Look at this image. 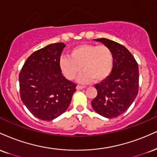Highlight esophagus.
Returning a JSON list of instances; mask_svg holds the SVG:
<instances>
[{
	"mask_svg": "<svg viewBox=\"0 0 157 157\" xmlns=\"http://www.w3.org/2000/svg\"><path fill=\"white\" fill-rule=\"evenodd\" d=\"M86 88V86H81V85H77V90L82 89V88Z\"/></svg>",
	"mask_w": 157,
	"mask_h": 157,
	"instance_id": "34e87169",
	"label": "esophagus"
}]
</instances>
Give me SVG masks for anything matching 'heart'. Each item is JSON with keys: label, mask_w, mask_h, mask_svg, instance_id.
<instances>
[{"label": "heart", "mask_w": 157, "mask_h": 157, "mask_svg": "<svg viewBox=\"0 0 157 157\" xmlns=\"http://www.w3.org/2000/svg\"><path fill=\"white\" fill-rule=\"evenodd\" d=\"M70 57L62 56L59 67L68 80H72L78 73L82 83H88L94 80L101 82L108 77L113 67V54L107 46L97 44H81L71 49Z\"/></svg>", "instance_id": "1"}]
</instances>
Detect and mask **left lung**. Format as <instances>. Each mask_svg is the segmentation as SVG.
Instances as JSON below:
<instances>
[{
    "label": "left lung",
    "mask_w": 157,
    "mask_h": 157,
    "mask_svg": "<svg viewBox=\"0 0 157 157\" xmlns=\"http://www.w3.org/2000/svg\"><path fill=\"white\" fill-rule=\"evenodd\" d=\"M94 40L110 49L113 67L108 77L95 85L97 96L92 100L91 105L98 114L105 118H116L127 110L138 94V65L123 45L105 38Z\"/></svg>",
    "instance_id": "1"
}]
</instances>
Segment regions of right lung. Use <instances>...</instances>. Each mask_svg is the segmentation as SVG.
Returning <instances> with one entry per match:
<instances>
[{"mask_svg":"<svg viewBox=\"0 0 157 157\" xmlns=\"http://www.w3.org/2000/svg\"><path fill=\"white\" fill-rule=\"evenodd\" d=\"M66 45L49 44L32 53L19 75L22 102L35 117L52 121L67 110L76 84L62 75L59 60Z\"/></svg>","mask_w":157,"mask_h":157,"instance_id":"obj_1","label":"right lung"}]
</instances>
